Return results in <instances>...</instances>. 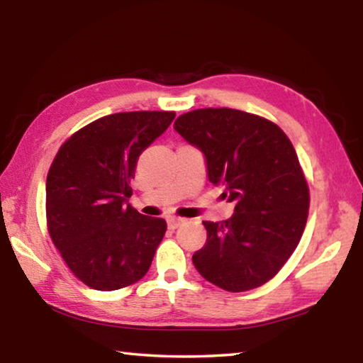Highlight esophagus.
Listing matches in <instances>:
<instances>
[{
  "instance_id": "1",
  "label": "esophagus",
  "mask_w": 363,
  "mask_h": 363,
  "mask_svg": "<svg viewBox=\"0 0 363 363\" xmlns=\"http://www.w3.org/2000/svg\"><path fill=\"white\" fill-rule=\"evenodd\" d=\"M182 223H184L182 218H176V216L168 218V227H169V229H177V227H179Z\"/></svg>"
}]
</instances>
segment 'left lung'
I'll list each match as a JSON object with an SVG mask.
<instances>
[{"instance_id": "1", "label": "left lung", "mask_w": 363, "mask_h": 363, "mask_svg": "<svg viewBox=\"0 0 363 363\" xmlns=\"http://www.w3.org/2000/svg\"><path fill=\"white\" fill-rule=\"evenodd\" d=\"M174 130L203 152L208 179L224 187L235 213L205 220L206 243L192 256L200 275L225 291L266 284L296 250L309 211V187L286 134L262 116L199 108Z\"/></svg>"}]
</instances>
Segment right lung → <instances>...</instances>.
Masks as SVG:
<instances>
[{
	"label": "right lung",
	"mask_w": 363,
	"mask_h": 363,
	"mask_svg": "<svg viewBox=\"0 0 363 363\" xmlns=\"http://www.w3.org/2000/svg\"><path fill=\"white\" fill-rule=\"evenodd\" d=\"M174 112H121L86 125L60 145L46 179L48 230L73 275L99 291L130 286L149 270L167 220L138 213V158Z\"/></svg>",
	"instance_id": "1"
}]
</instances>
